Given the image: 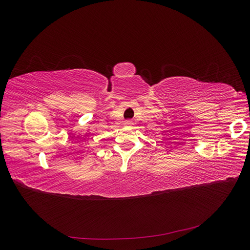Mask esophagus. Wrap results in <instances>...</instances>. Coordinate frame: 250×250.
Returning a JSON list of instances; mask_svg holds the SVG:
<instances>
[{
	"label": "esophagus",
	"instance_id": "obj_1",
	"mask_svg": "<svg viewBox=\"0 0 250 250\" xmlns=\"http://www.w3.org/2000/svg\"><path fill=\"white\" fill-rule=\"evenodd\" d=\"M124 124H125V125H131V124H132V121H131V120H126Z\"/></svg>",
	"mask_w": 250,
	"mask_h": 250
}]
</instances>
